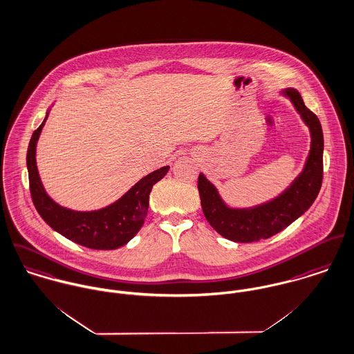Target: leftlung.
Wrapping results in <instances>:
<instances>
[{
    "instance_id": "left-lung-1",
    "label": "left lung",
    "mask_w": 354,
    "mask_h": 354,
    "mask_svg": "<svg viewBox=\"0 0 354 354\" xmlns=\"http://www.w3.org/2000/svg\"><path fill=\"white\" fill-rule=\"evenodd\" d=\"M290 98L293 108L308 127L311 143L301 171L276 197L253 207L228 205L218 188L203 174L198 176V193L205 219L225 239L239 243L268 239L300 218L315 201L323 178V132L319 119L306 105L300 93L287 88L280 92Z\"/></svg>"
}]
</instances>
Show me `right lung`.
<instances>
[{
  "label": "right lung",
  "instance_id": "1",
  "mask_svg": "<svg viewBox=\"0 0 354 354\" xmlns=\"http://www.w3.org/2000/svg\"><path fill=\"white\" fill-rule=\"evenodd\" d=\"M50 109L51 106L47 109L43 123L33 132L27 151L30 189L35 208L53 230L81 246L95 250H113L127 245L145 223L154 184L166 176L170 166H162L142 177L120 198L104 208L93 211L66 208L46 192L36 165V145Z\"/></svg>",
  "mask_w": 354,
  "mask_h": 354
}]
</instances>
